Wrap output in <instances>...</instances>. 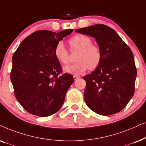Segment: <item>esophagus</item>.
I'll list each match as a JSON object with an SVG mask.
<instances>
[{
  "label": "esophagus",
  "mask_w": 146,
  "mask_h": 146,
  "mask_svg": "<svg viewBox=\"0 0 146 146\" xmlns=\"http://www.w3.org/2000/svg\"><path fill=\"white\" fill-rule=\"evenodd\" d=\"M79 78V77L78 76V75H73V79H74V80H77V79H78Z\"/></svg>",
  "instance_id": "obj_1"
}]
</instances>
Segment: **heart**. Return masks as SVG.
I'll return each mask as SVG.
<instances>
[{
  "label": "heart",
  "mask_w": 146,
  "mask_h": 146,
  "mask_svg": "<svg viewBox=\"0 0 146 146\" xmlns=\"http://www.w3.org/2000/svg\"><path fill=\"white\" fill-rule=\"evenodd\" d=\"M71 50H78L76 57V63L64 67L66 73L79 75L89 68L94 70L98 67L102 59V53L100 47L92 44V40L85 35H76L69 39ZM55 57L60 63H69V50L62 41H59L54 48Z\"/></svg>",
  "instance_id": "b5f03b06"
}]
</instances>
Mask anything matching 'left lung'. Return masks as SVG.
Segmentation results:
<instances>
[{
  "label": "left lung",
  "instance_id": "8db88e82",
  "mask_svg": "<svg viewBox=\"0 0 146 146\" xmlns=\"http://www.w3.org/2000/svg\"><path fill=\"white\" fill-rule=\"evenodd\" d=\"M75 31L96 38L102 53L98 67L83 77L86 81L85 103L100 115L119 112L135 92L137 69L131 48L107 25L97 24Z\"/></svg>",
  "mask_w": 146,
  "mask_h": 146
}]
</instances>
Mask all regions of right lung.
<instances>
[{
    "label": "right lung",
    "mask_w": 146,
    "mask_h": 146,
    "mask_svg": "<svg viewBox=\"0 0 146 146\" xmlns=\"http://www.w3.org/2000/svg\"><path fill=\"white\" fill-rule=\"evenodd\" d=\"M73 31H35L27 36L15 52L11 80L15 98L29 113L46 117L58 111L63 104L74 79L63 73L54 48Z\"/></svg>",
    "instance_id": "1"
}]
</instances>
